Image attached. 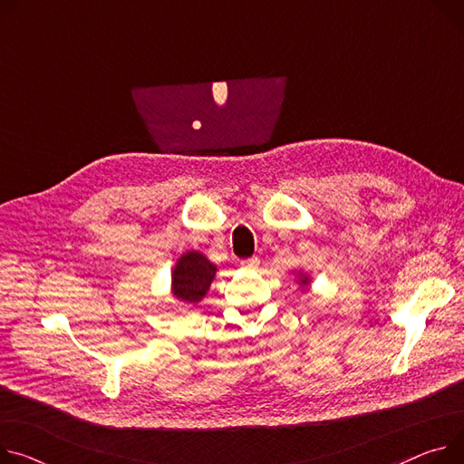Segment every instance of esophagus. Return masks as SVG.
<instances>
[{
  "mask_svg": "<svg viewBox=\"0 0 464 464\" xmlns=\"http://www.w3.org/2000/svg\"><path fill=\"white\" fill-rule=\"evenodd\" d=\"M241 266L246 269H256L260 266V258L258 256H251V258H245L241 260Z\"/></svg>",
  "mask_w": 464,
  "mask_h": 464,
  "instance_id": "esophagus-1",
  "label": "esophagus"
}]
</instances>
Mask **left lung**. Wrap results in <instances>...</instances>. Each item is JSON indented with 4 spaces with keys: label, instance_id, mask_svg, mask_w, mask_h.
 I'll list each match as a JSON object with an SVG mask.
<instances>
[{
    "label": "left lung",
    "instance_id": "obj_1",
    "mask_svg": "<svg viewBox=\"0 0 464 464\" xmlns=\"http://www.w3.org/2000/svg\"><path fill=\"white\" fill-rule=\"evenodd\" d=\"M301 284H308V278H306V276H303V278H301Z\"/></svg>",
    "mask_w": 464,
    "mask_h": 464
}]
</instances>
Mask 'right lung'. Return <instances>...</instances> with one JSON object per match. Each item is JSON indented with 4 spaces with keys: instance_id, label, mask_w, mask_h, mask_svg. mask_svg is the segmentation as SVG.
Segmentation results:
<instances>
[{
    "instance_id": "right-lung-1",
    "label": "right lung",
    "mask_w": 464,
    "mask_h": 464,
    "mask_svg": "<svg viewBox=\"0 0 464 464\" xmlns=\"http://www.w3.org/2000/svg\"><path fill=\"white\" fill-rule=\"evenodd\" d=\"M216 271L218 267L209 264V260L200 253H186L178 260L172 273L174 295L186 303H198L206 295Z\"/></svg>"
}]
</instances>
